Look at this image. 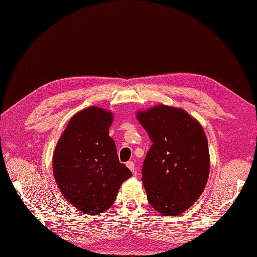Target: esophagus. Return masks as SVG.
I'll list each match as a JSON object with an SVG mask.
<instances>
[{"mask_svg":"<svg viewBox=\"0 0 257 257\" xmlns=\"http://www.w3.org/2000/svg\"><path fill=\"white\" fill-rule=\"evenodd\" d=\"M126 166L130 169V171L132 173H136V165H134L133 161H128V163L126 164Z\"/></svg>","mask_w":257,"mask_h":257,"instance_id":"obj_1","label":"esophagus"}]
</instances>
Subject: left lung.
Wrapping results in <instances>:
<instances>
[{
    "label": "left lung",
    "mask_w": 257,
    "mask_h": 257,
    "mask_svg": "<svg viewBox=\"0 0 257 257\" xmlns=\"http://www.w3.org/2000/svg\"><path fill=\"white\" fill-rule=\"evenodd\" d=\"M152 146L143 164V184L151 206L167 217L190 208L209 175L203 128L187 112L158 105L137 115Z\"/></svg>",
    "instance_id": "1"
}]
</instances>
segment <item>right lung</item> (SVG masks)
<instances>
[{"mask_svg": "<svg viewBox=\"0 0 257 257\" xmlns=\"http://www.w3.org/2000/svg\"><path fill=\"white\" fill-rule=\"evenodd\" d=\"M112 113L88 107L76 113L55 148L53 172L66 200L80 211L97 215L109 208L119 187L132 176L119 163L109 137Z\"/></svg>", "mask_w": 257, "mask_h": 257, "instance_id": "right-lung-1", "label": "right lung"}]
</instances>
